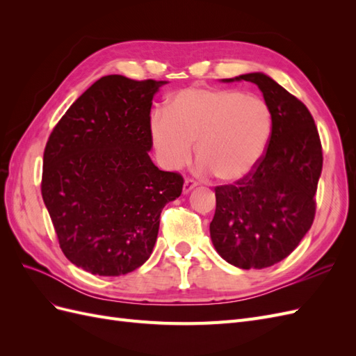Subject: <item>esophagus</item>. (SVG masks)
Instances as JSON below:
<instances>
[{
  "mask_svg": "<svg viewBox=\"0 0 356 356\" xmlns=\"http://www.w3.org/2000/svg\"><path fill=\"white\" fill-rule=\"evenodd\" d=\"M197 186V181H195L193 178H187L186 182H184V187H182V190H184V193H188L191 191L193 188H195Z\"/></svg>",
  "mask_w": 356,
  "mask_h": 356,
  "instance_id": "1",
  "label": "esophagus"
}]
</instances>
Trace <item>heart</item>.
I'll use <instances>...</instances> for the list:
<instances>
[{
  "mask_svg": "<svg viewBox=\"0 0 356 356\" xmlns=\"http://www.w3.org/2000/svg\"><path fill=\"white\" fill-rule=\"evenodd\" d=\"M272 134V114L258 96L233 89L188 88L149 118V135L161 165H186L197 141L203 169L238 181L260 163Z\"/></svg>",
  "mask_w": 356,
  "mask_h": 356,
  "instance_id": "obj_1",
  "label": "heart"
}]
</instances>
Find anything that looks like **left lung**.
Listing matches in <instances>:
<instances>
[{
  "label": "left lung",
  "mask_w": 356,
  "mask_h": 356,
  "mask_svg": "<svg viewBox=\"0 0 356 356\" xmlns=\"http://www.w3.org/2000/svg\"><path fill=\"white\" fill-rule=\"evenodd\" d=\"M236 80L254 83L263 92L272 134L250 175L215 187L217 208L209 232L224 260L248 270L282 261L314 224L322 145L307 106L282 86L261 72Z\"/></svg>",
  "instance_id": "obj_1"
}]
</instances>
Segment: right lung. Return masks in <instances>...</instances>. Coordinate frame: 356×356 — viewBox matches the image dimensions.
Masks as SVG:
<instances>
[{
  "instance_id": "right-lung-1",
  "label": "right lung",
  "mask_w": 356,
  "mask_h": 356,
  "mask_svg": "<svg viewBox=\"0 0 356 356\" xmlns=\"http://www.w3.org/2000/svg\"><path fill=\"white\" fill-rule=\"evenodd\" d=\"M166 81L105 75L53 127L41 195L62 252L83 270L120 276L153 252L160 213L184 178L148 156L149 111Z\"/></svg>"
}]
</instances>
